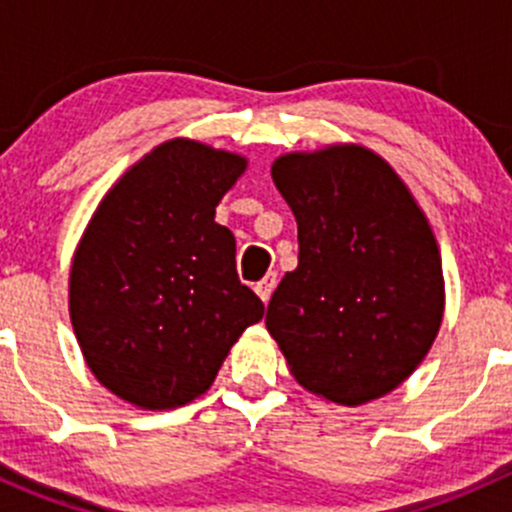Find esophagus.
<instances>
[{
    "label": "esophagus",
    "mask_w": 512,
    "mask_h": 512,
    "mask_svg": "<svg viewBox=\"0 0 512 512\" xmlns=\"http://www.w3.org/2000/svg\"><path fill=\"white\" fill-rule=\"evenodd\" d=\"M275 287H277V275L275 272H267L265 277H262V282H257L255 285V292L260 294V299L262 302H270V297H272V292H275Z\"/></svg>",
    "instance_id": "1"
}]
</instances>
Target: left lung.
Segmentation results:
<instances>
[{
  "mask_svg": "<svg viewBox=\"0 0 512 512\" xmlns=\"http://www.w3.org/2000/svg\"><path fill=\"white\" fill-rule=\"evenodd\" d=\"M272 180L297 218L299 265L267 332L312 394L361 406L404 384L443 322L441 252L409 185L359 143L285 153Z\"/></svg>",
  "mask_w": 512,
  "mask_h": 512,
  "instance_id": "obj_1",
  "label": "left lung"
}]
</instances>
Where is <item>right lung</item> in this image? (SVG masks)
<instances>
[{
  "label": "right lung",
  "instance_id": "right-lung-1",
  "mask_svg": "<svg viewBox=\"0 0 512 512\" xmlns=\"http://www.w3.org/2000/svg\"><path fill=\"white\" fill-rule=\"evenodd\" d=\"M245 168V156L208 143H160L111 185L76 245V342L91 374L138 409L203 396L232 344L265 314L237 280L235 235L215 223Z\"/></svg>",
  "mask_w": 512,
  "mask_h": 512
}]
</instances>
